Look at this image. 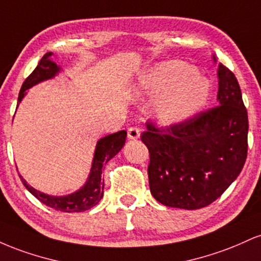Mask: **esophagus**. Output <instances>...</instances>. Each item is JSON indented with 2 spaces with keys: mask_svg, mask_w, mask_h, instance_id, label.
Instances as JSON below:
<instances>
[{
  "mask_svg": "<svg viewBox=\"0 0 261 261\" xmlns=\"http://www.w3.org/2000/svg\"><path fill=\"white\" fill-rule=\"evenodd\" d=\"M140 137V128L136 126L130 127L127 130V139L128 140H137Z\"/></svg>",
  "mask_w": 261,
  "mask_h": 261,
  "instance_id": "1",
  "label": "esophagus"
}]
</instances>
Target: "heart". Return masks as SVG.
<instances>
[{
  "label": "heart",
  "mask_w": 261,
  "mask_h": 261,
  "mask_svg": "<svg viewBox=\"0 0 261 261\" xmlns=\"http://www.w3.org/2000/svg\"><path fill=\"white\" fill-rule=\"evenodd\" d=\"M139 92L157 95L155 115L163 125L187 121L201 109L210 93L208 81L197 74L195 67L182 61L155 66L141 80Z\"/></svg>",
  "instance_id": "1"
}]
</instances>
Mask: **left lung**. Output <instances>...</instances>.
<instances>
[{
	"mask_svg": "<svg viewBox=\"0 0 261 261\" xmlns=\"http://www.w3.org/2000/svg\"><path fill=\"white\" fill-rule=\"evenodd\" d=\"M217 76L218 106L164 128L148 121L141 135L149 152V190L169 207L197 210L212 203L247 160L249 126L241 87L222 64Z\"/></svg>",
	"mask_w": 261,
	"mask_h": 261,
	"instance_id": "1",
	"label": "left lung"
}]
</instances>
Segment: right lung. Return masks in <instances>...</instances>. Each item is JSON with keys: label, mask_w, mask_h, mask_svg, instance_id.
<instances>
[{"label": "right lung", "mask_w": 261, "mask_h": 261, "mask_svg": "<svg viewBox=\"0 0 261 261\" xmlns=\"http://www.w3.org/2000/svg\"><path fill=\"white\" fill-rule=\"evenodd\" d=\"M53 53H46L41 58L40 61L35 70L27 77L23 82L22 88H20L19 95H18V103H20L22 98L25 95V91L31 87L38 85L39 82H43L45 80H50L55 77L60 72L61 68L51 60ZM125 139H126V131L121 130L118 133L108 135L98 141L97 147H95L94 157H93V163L91 173H89L88 179L86 184L83 185L80 190L74 191L73 194L66 196H51L47 194L41 193V191L35 190L31 185L27 184V181L19 175L24 187L34 195L39 201L44 205L49 206L54 210L62 212H82L86 210L92 208L93 206L97 205L103 197L104 190V179L101 178V169L104 164H107L114 155L119 153V151L125 145Z\"/></svg>", "instance_id": "right-lung-1"}]
</instances>
